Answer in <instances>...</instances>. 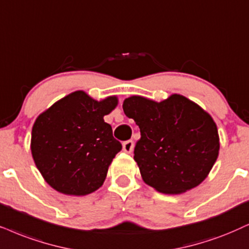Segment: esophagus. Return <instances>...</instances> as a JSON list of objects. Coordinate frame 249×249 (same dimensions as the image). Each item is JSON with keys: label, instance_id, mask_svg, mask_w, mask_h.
<instances>
[{"label": "esophagus", "instance_id": "obj_1", "mask_svg": "<svg viewBox=\"0 0 249 249\" xmlns=\"http://www.w3.org/2000/svg\"><path fill=\"white\" fill-rule=\"evenodd\" d=\"M133 148H134V142L132 140H127L123 143V150H124L125 153H128V154L132 153L133 152Z\"/></svg>", "mask_w": 249, "mask_h": 249}]
</instances>
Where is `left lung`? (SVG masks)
<instances>
[{"mask_svg": "<svg viewBox=\"0 0 249 249\" xmlns=\"http://www.w3.org/2000/svg\"><path fill=\"white\" fill-rule=\"evenodd\" d=\"M123 110L140 128L134 161L147 185L181 194L207 178L218 157L219 135L206 110L180 94L161 102L132 95Z\"/></svg>", "mask_w": 249, "mask_h": 249, "instance_id": "1", "label": "left lung"}]
</instances>
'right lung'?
<instances>
[{
    "label": "right lung",
    "instance_id": "add662e5",
    "mask_svg": "<svg viewBox=\"0 0 249 249\" xmlns=\"http://www.w3.org/2000/svg\"><path fill=\"white\" fill-rule=\"evenodd\" d=\"M118 97L96 101L75 90L37 116L31 152L40 174L55 191L81 196L102 186L109 165L122 144L105 122Z\"/></svg>",
    "mask_w": 249,
    "mask_h": 249
}]
</instances>
